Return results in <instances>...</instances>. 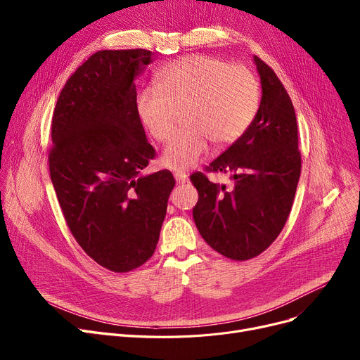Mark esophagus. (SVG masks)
<instances>
[{
  "instance_id": "34e87169",
  "label": "esophagus",
  "mask_w": 360,
  "mask_h": 360,
  "mask_svg": "<svg viewBox=\"0 0 360 360\" xmlns=\"http://www.w3.org/2000/svg\"><path fill=\"white\" fill-rule=\"evenodd\" d=\"M175 179H176L178 184H185V182H188V176H186L185 174H182V172H176V174H175Z\"/></svg>"
}]
</instances>
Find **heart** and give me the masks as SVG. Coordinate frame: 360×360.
I'll return each mask as SVG.
<instances>
[{"mask_svg": "<svg viewBox=\"0 0 360 360\" xmlns=\"http://www.w3.org/2000/svg\"><path fill=\"white\" fill-rule=\"evenodd\" d=\"M259 96L258 77L248 65L194 53L163 67L156 86L139 91L137 112L150 136L167 143L184 110L186 127L162 158L165 166L182 172L205 156L210 141L224 147L239 140L257 115Z\"/></svg>", "mask_w": 360, "mask_h": 360, "instance_id": "1", "label": "heart"}]
</instances>
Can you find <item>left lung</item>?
<instances>
[{"label":"left lung","instance_id":"left-lung-1","mask_svg":"<svg viewBox=\"0 0 360 360\" xmlns=\"http://www.w3.org/2000/svg\"><path fill=\"white\" fill-rule=\"evenodd\" d=\"M262 96L257 115L205 172L228 173L232 187L212 183L205 172L190 176L198 191L193 209L202 239L226 258L258 257L286 224L300 176L296 113L276 72L254 56Z\"/></svg>","mask_w":360,"mask_h":360}]
</instances>
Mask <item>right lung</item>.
Returning <instances> with one entry per match:
<instances>
[{
  "label": "right lung",
  "mask_w": 360,
  "mask_h": 360,
  "mask_svg": "<svg viewBox=\"0 0 360 360\" xmlns=\"http://www.w3.org/2000/svg\"><path fill=\"white\" fill-rule=\"evenodd\" d=\"M147 49L93 53L67 80L52 117L48 162L68 228L99 266L127 273L155 254L170 170L141 175L156 150L137 112L136 80Z\"/></svg>",
  "instance_id": "1"
}]
</instances>
